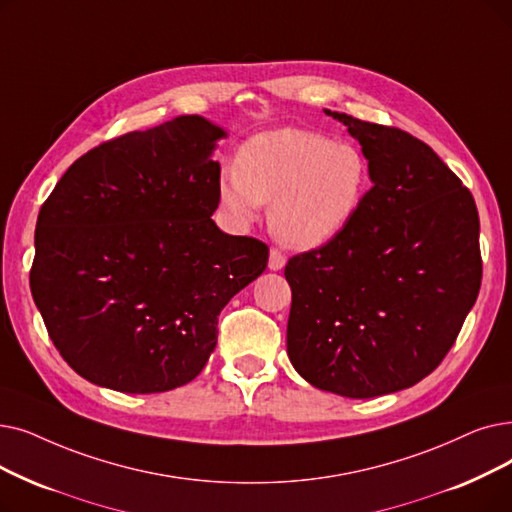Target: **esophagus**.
<instances>
[{
  "label": "esophagus",
  "instance_id": "34e87169",
  "mask_svg": "<svg viewBox=\"0 0 512 512\" xmlns=\"http://www.w3.org/2000/svg\"><path fill=\"white\" fill-rule=\"evenodd\" d=\"M284 263H286L284 253H282L280 249H272V251H270V270L278 272V270L284 268Z\"/></svg>",
  "mask_w": 512,
  "mask_h": 512
}]
</instances>
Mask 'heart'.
<instances>
[{
    "mask_svg": "<svg viewBox=\"0 0 512 512\" xmlns=\"http://www.w3.org/2000/svg\"><path fill=\"white\" fill-rule=\"evenodd\" d=\"M370 186L360 148L307 129H272L244 142L219 177V201L242 224L272 203L270 228L293 249H316L358 215Z\"/></svg>",
    "mask_w": 512,
    "mask_h": 512,
    "instance_id": "obj_1",
    "label": "heart"
}]
</instances>
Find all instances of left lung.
<instances>
[{"label":"left lung","mask_w":512,"mask_h":512,"mask_svg":"<svg viewBox=\"0 0 512 512\" xmlns=\"http://www.w3.org/2000/svg\"><path fill=\"white\" fill-rule=\"evenodd\" d=\"M326 113L362 144L372 188L337 238L288 259L286 351L307 383L366 399L416 385L456 343L481 286L479 213L429 144Z\"/></svg>","instance_id":"obj_1"}]
</instances>
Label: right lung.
<instances>
[{"mask_svg":"<svg viewBox=\"0 0 512 512\" xmlns=\"http://www.w3.org/2000/svg\"><path fill=\"white\" fill-rule=\"evenodd\" d=\"M224 129L177 117L79 157L41 205L31 293L54 347L90 383L161 393L190 383L217 316L268 268V244L211 219Z\"/></svg>","mask_w":512,"mask_h":512,"instance_id":"1","label":"right lung"}]
</instances>
